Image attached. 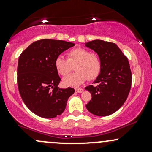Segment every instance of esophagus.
<instances>
[{"label": "esophagus", "instance_id": "obj_1", "mask_svg": "<svg viewBox=\"0 0 152 152\" xmlns=\"http://www.w3.org/2000/svg\"><path fill=\"white\" fill-rule=\"evenodd\" d=\"M75 90H76V91L78 92V93H81V92L83 91V89L82 88H76Z\"/></svg>", "mask_w": 152, "mask_h": 152}]
</instances>
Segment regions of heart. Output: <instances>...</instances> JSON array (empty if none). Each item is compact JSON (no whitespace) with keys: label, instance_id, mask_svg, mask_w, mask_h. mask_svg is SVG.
Here are the masks:
<instances>
[{"label":"heart","instance_id":"1","mask_svg":"<svg viewBox=\"0 0 152 152\" xmlns=\"http://www.w3.org/2000/svg\"><path fill=\"white\" fill-rule=\"evenodd\" d=\"M68 59L63 56H58L55 59L54 66L57 73L61 76H66L72 71L75 66L76 71L66 76L63 83L67 86L77 87L88 80L98 77L102 70V61L95 53H90L84 48H75L67 53Z\"/></svg>","mask_w":152,"mask_h":152}]
</instances>
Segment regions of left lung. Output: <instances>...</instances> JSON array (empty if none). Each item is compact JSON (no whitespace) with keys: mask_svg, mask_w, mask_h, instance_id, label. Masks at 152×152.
Masks as SVG:
<instances>
[{"mask_svg":"<svg viewBox=\"0 0 152 152\" xmlns=\"http://www.w3.org/2000/svg\"><path fill=\"white\" fill-rule=\"evenodd\" d=\"M85 45L98 54L102 61V70L94 81L97 86L90 85L85 88L92 96L86 107L96 116H109L121 107L129 94L132 86L129 63L114 43L94 40Z\"/></svg>","mask_w":152,"mask_h":152,"instance_id":"1","label":"left lung"}]
</instances>
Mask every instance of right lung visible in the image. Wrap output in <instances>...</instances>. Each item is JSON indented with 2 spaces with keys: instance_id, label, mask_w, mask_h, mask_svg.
<instances>
[{
  "instance_id": "obj_1",
  "label": "right lung",
  "mask_w": 152,
  "mask_h": 152,
  "mask_svg": "<svg viewBox=\"0 0 152 152\" xmlns=\"http://www.w3.org/2000/svg\"><path fill=\"white\" fill-rule=\"evenodd\" d=\"M74 43L61 40L35 41L19 56L17 81L20 96L29 109L41 117H56L64 112L69 97L75 92L71 87L58 86L61 78L54 66L57 56Z\"/></svg>"
}]
</instances>
